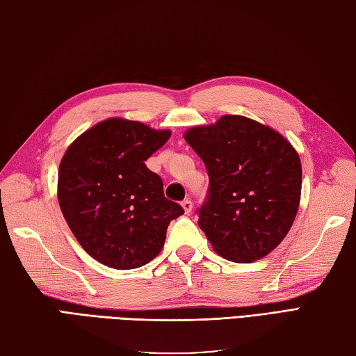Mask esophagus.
<instances>
[{"label":"esophagus","mask_w":356,"mask_h":356,"mask_svg":"<svg viewBox=\"0 0 356 356\" xmlns=\"http://www.w3.org/2000/svg\"><path fill=\"white\" fill-rule=\"evenodd\" d=\"M181 206H183V209H184V212H186V213H191L192 207H193V204H192V201H191V200H184L183 203H181Z\"/></svg>","instance_id":"esophagus-1"}]
</instances>
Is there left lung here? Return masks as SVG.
Returning a JSON list of instances; mask_svg holds the SVG:
<instances>
[{"label":"left lung","mask_w":356,"mask_h":356,"mask_svg":"<svg viewBox=\"0 0 356 356\" xmlns=\"http://www.w3.org/2000/svg\"><path fill=\"white\" fill-rule=\"evenodd\" d=\"M184 139L209 175L197 213L213 250L237 264L271 252L299 207L302 167L293 145L270 127L234 115L193 127Z\"/></svg>","instance_id":"1"}]
</instances>
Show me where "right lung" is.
<instances>
[{
    "label": "right lung",
    "mask_w": 356,
    "mask_h": 356,
    "mask_svg": "<svg viewBox=\"0 0 356 356\" xmlns=\"http://www.w3.org/2000/svg\"><path fill=\"white\" fill-rule=\"evenodd\" d=\"M170 138L135 120L106 119L68 147L58 169V203L92 259L133 270L155 259L167 226L184 209L164 197L145 161Z\"/></svg>",
    "instance_id": "1"
}]
</instances>
